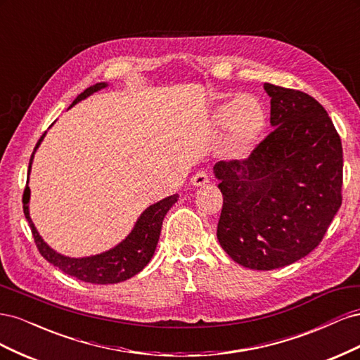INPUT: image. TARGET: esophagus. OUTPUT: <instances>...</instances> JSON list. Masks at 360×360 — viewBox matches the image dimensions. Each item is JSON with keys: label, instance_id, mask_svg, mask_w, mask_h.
<instances>
[{"label": "esophagus", "instance_id": "esophagus-1", "mask_svg": "<svg viewBox=\"0 0 360 360\" xmlns=\"http://www.w3.org/2000/svg\"><path fill=\"white\" fill-rule=\"evenodd\" d=\"M209 172H207L205 169H201V171H198L197 174H195V176L192 177V184L193 186H197V188H200V186H204V184H207L209 183Z\"/></svg>", "mask_w": 360, "mask_h": 360}]
</instances>
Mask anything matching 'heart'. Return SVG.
<instances>
[{
  "label": "heart",
  "instance_id": "1",
  "mask_svg": "<svg viewBox=\"0 0 360 360\" xmlns=\"http://www.w3.org/2000/svg\"><path fill=\"white\" fill-rule=\"evenodd\" d=\"M217 129H228L226 151L233 158H246L267 127V114L255 96H242L217 105L212 112Z\"/></svg>",
  "mask_w": 360,
  "mask_h": 360
}]
</instances>
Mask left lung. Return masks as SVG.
<instances>
[{"mask_svg": "<svg viewBox=\"0 0 360 360\" xmlns=\"http://www.w3.org/2000/svg\"><path fill=\"white\" fill-rule=\"evenodd\" d=\"M270 132L243 160L213 167L224 204L217 240L236 263L271 270L320 245L342 202L341 138L309 94L264 84Z\"/></svg>", "mask_w": 360, "mask_h": 360, "instance_id": "left-lung-1", "label": "left lung"}]
</instances>
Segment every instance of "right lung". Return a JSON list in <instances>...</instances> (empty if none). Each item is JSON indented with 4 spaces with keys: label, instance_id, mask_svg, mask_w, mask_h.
Returning a JSON list of instances; mask_svg holds the SVG:
<instances>
[{
    "label": "right lung",
    "instance_id": "1",
    "mask_svg": "<svg viewBox=\"0 0 360 360\" xmlns=\"http://www.w3.org/2000/svg\"><path fill=\"white\" fill-rule=\"evenodd\" d=\"M105 86H108L106 82H99L89 86L84 93H81L78 97H76L73 103L70 105V108L78 102L86 99V97L91 96L93 93L105 89ZM45 135L46 132L40 136L39 143L34 147V151H32L31 159H30V167H28V176H30L31 163H32V159H34L36 150L39 148L41 139L45 138ZM177 200H179V195L174 193L171 197L163 198L159 202L147 207V209L138 217L134 230L130 231V234L124 238V240L122 243H118L115 248L106 250V252L91 255V257L70 258L56 252V250L43 242V238L37 233L36 226L30 217L28 181L24 191V197H22L24 214L30 224L32 237H34V242L37 245V249L41 254V257L46 261H49L51 264L58 267L66 275L78 278L84 282H90V284H102V285L117 284V282L132 278L150 263V259L156 250V245L159 242L163 217H165V214L168 213L171 207L177 202Z\"/></svg>",
    "mask_w": 360,
    "mask_h": 360
}]
</instances>
